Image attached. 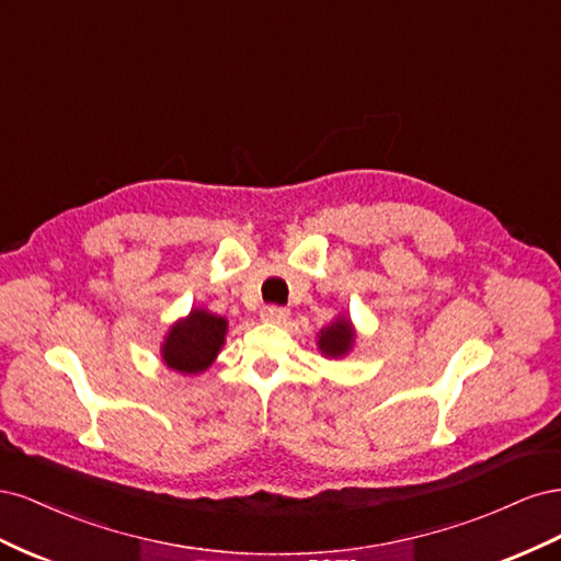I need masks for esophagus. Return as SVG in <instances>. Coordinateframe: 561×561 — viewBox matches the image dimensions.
<instances>
[{
    "mask_svg": "<svg viewBox=\"0 0 561 561\" xmlns=\"http://www.w3.org/2000/svg\"><path fill=\"white\" fill-rule=\"evenodd\" d=\"M260 316H262L264 322H274V325H283V322L290 318V311L283 309V307H264Z\"/></svg>",
    "mask_w": 561,
    "mask_h": 561,
    "instance_id": "34e87169",
    "label": "esophagus"
}]
</instances>
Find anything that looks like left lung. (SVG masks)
I'll use <instances>...</instances> for the list:
<instances>
[{
    "label": "left lung",
    "mask_w": 561,
    "mask_h": 561,
    "mask_svg": "<svg viewBox=\"0 0 561 561\" xmlns=\"http://www.w3.org/2000/svg\"><path fill=\"white\" fill-rule=\"evenodd\" d=\"M355 339H358V332H355L351 318L346 313H339L330 325L318 332V351L330 360L346 358L355 346Z\"/></svg>",
    "instance_id": "1"
}]
</instances>
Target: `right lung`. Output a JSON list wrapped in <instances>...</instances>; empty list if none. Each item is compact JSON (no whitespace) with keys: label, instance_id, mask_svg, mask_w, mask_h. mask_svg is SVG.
I'll return each mask as SVG.
<instances>
[{"label":"right lung","instance_id":"obj_1","mask_svg":"<svg viewBox=\"0 0 561 561\" xmlns=\"http://www.w3.org/2000/svg\"><path fill=\"white\" fill-rule=\"evenodd\" d=\"M229 322L203 307H194L178 318L161 342V360L178 375H201L215 360L227 342Z\"/></svg>","mask_w":561,"mask_h":561}]
</instances>
